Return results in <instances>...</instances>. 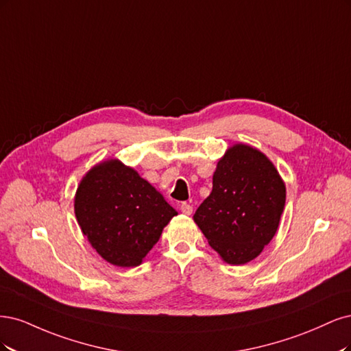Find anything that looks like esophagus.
<instances>
[{"mask_svg": "<svg viewBox=\"0 0 351 351\" xmlns=\"http://www.w3.org/2000/svg\"><path fill=\"white\" fill-rule=\"evenodd\" d=\"M180 211H182L184 214H186V216H191L192 211H194V207H192L191 204H188V202H182V204H180Z\"/></svg>", "mask_w": 351, "mask_h": 351, "instance_id": "1", "label": "esophagus"}]
</instances>
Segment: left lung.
<instances>
[{
	"mask_svg": "<svg viewBox=\"0 0 351 351\" xmlns=\"http://www.w3.org/2000/svg\"><path fill=\"white\" fill-rule=\"evenodd\" d=\"M285 202L286 186L274 165L252 147L236 144L217 163L211 194L194 220L226 263L242 265L273 239Z\"/></svg>",
	"mask_w": 351,
	"mask_h": 351,
	"instance_id": "obj_1",
	"label": "left lung"
}]
</instances>
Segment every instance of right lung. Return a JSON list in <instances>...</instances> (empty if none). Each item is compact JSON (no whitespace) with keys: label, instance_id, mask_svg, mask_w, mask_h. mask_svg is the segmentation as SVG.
I'll use <instances>...</instances> for the list:
<instances>
[{"label":"right lung","instance_id":"obj_1","mask_svg":"<svg viewBox=\"0 0 351 351\" xmlns=\"http://www.w3.org/2000/svg\"><path fill=\"white\" fill-rule=\"evenodd\" d=\"M78 224L97 254L118 267H137L176 211L145 179L118 160L93 167L77 189Z\"/></svg>","mask_w":351,"mask_h":351}]
</instances>
